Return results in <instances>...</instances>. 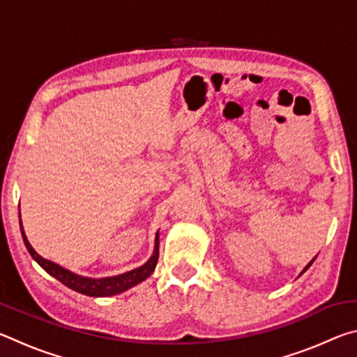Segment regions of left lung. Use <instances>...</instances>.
<instances>
[{
    "label": "left lung",
    "instance_id": "1",
    "mask_svg": "<svg viewBox=\"0 0 357 357\" xmlns=\"http://www.w3.org/2000/svg\"><path fill=\"white\" fill-rule=\"evenodd\" d=\"M313 261H315V258H313V259H312V261H310V263H309V264H307V266H305V268H304V271H302V273H305V271H307V269H309V268H310V266H312V263H313ZM302 273H301V274H302Z\"/></svg>",
    "mask_w": 357,
    "mask_h": 357
}]
</instances>
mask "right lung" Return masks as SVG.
I'll list each match as a JSON object with an SVG mask.
<instances>
[{"label":"right lung","instance_id":"right-lung-1","mask_svg":"<svg viewBox=\"0 0 357 357\" xmlns=\"http://www.w3.org/2000/svg\"><path fill=\"white\" fill-rule=\"evenodd\" d=\"M20 229H22V236H23V243H25L26 249L29 252L36 261L39 263V266L44 271H47L52 277H55L56 280H59L70 289H74L77 293L86 294V296H94V298H105V296H113V294H119L129 289L132 287L138 285V283L146 280L148 277L153 274V271L155 269L157 259H159V231L155 234V241H154V252L151 258L146 263L140 268L132 269L129 273L119 274V275H113V277H104V279H89V277H83V275H77L70 271L61 268V266L48 261V259L42 258L38 252H36L31 244L28 243L26 234L23 231L22 222H20Z\"/></svg>","mask_w":357,"mask_h":357}]
</instances>
